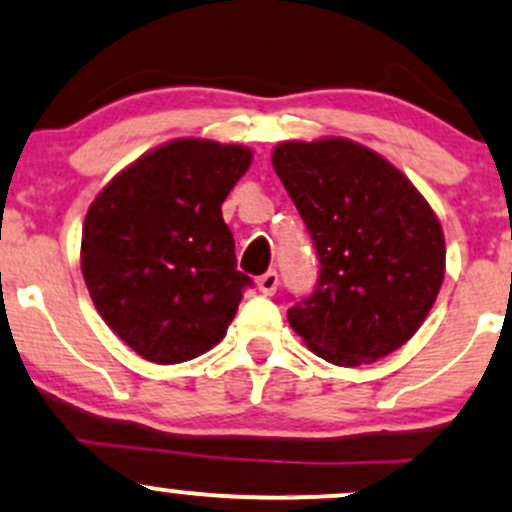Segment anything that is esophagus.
Instances as JSON below:
<instances>
[{"label":"esophagus","mask_w":512,"mask_h":512,"mask_svg":"<svg viewBox=\"0 0 512 512\" xmlns=\"http://www.w3.org/2000/svg\"><path fill=\"white\" fill-rule=\"evenodd\" d=\"M276 286H279V274L276 272H267L257 279V289H260L264 296H274Z\"/></svg>","instance_id":"esophagus-1"}]
</instances>
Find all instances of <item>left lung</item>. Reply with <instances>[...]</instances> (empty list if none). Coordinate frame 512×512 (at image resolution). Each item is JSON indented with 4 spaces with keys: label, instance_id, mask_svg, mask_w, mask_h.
<instances>
[{
    "label": "left lung",
    "instance_id": "8db88e82",
    "mask_svg": "<svg viewBox=\"0 0 512 512\" xmlns=\"http://www.w3.org/2000/svg\"><path fill=\"white\" fill-rule=\"evenodd\" d=\"M272 163L320 260L293 332L334 366L373 363L424 325L445 276L436 211L402 170L344 137L281 142Z\"/></svg>",
    "mask_w": 512,
    "mask_h": 512
}]
</instances>
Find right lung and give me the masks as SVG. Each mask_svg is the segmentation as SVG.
Segmentation results:
<instances>
[{"instance_id":"1","label":"right lung","mask_w":512,"mask_h":512,"mask_svg":"<svg viewBox=\"0 0 512 512\" xmlns=\"http://www.w3.org/2000/svg\"><path fill=\"white\" fill-rule=\"evenodd\" d=\"M252 151L173 139L122 168L88 207L81 274L98 315L151 363H182L226 337L250 276L221 204Z\"/></svg>"}]
</instances>
